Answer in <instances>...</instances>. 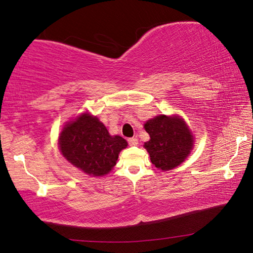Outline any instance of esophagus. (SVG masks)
<instances>
[{"label":"esophagus","instance_id":"1","mask_svg":"<svg viewBox=\"0 0 253 253\" xmlns=\"http://www.w3.org/2000/svg\"><path fill=\"white\" fill-rule=\"evenodd\" d=\"M128 144L130 145V146H132V145H137V143H138V139L136 138V137H131V138H128Z\"/></svg>","mask_w":253,"mask_h":253}]
</instances>
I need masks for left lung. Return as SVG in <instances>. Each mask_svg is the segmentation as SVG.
<instances>
[{
	"label": "left lung",
	"mask_w": 253,
	"mask_h": 253,
	"mask_svg": "<svg viewBox=\"0 0 253 253\" xmlns=\"http://www.w3.org/2000/svg\"><path fill=\"white\" fill-rule=\"evenodd\" d=\"M144 127L151 137L144 147L158 169H175L182 164L193 147V136L181 117L161 115L148 121Z\"/></svg>",
	"instance_id": "left-lung-1"
}]
</instances>
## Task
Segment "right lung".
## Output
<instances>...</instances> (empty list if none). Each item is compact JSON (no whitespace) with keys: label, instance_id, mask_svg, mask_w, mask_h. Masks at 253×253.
I'll return each mask as SVG.
<instances>
[{"label":"right lung","instance_id":"1","mask_svg":"<svg viewBox=\"0 0 253 253\" xmlns=\"http://www.w3.org/2000/svg\"><path fill=\"white\" fill-rule=\"evenodd\" d=\"M126 146L123 137L110 136L104 124L89 114L67 124L59 137L60 151L67 161L92 176L109 173Z\"/></svg>","mask_w":253,"mask_h":253}]
</instances>
